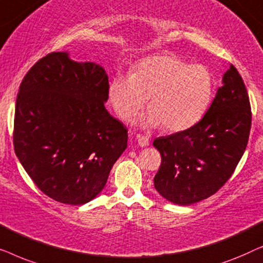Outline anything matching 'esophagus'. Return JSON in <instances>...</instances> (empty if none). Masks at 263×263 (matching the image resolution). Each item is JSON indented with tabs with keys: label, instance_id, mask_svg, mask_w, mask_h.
<instances>
[{
	"label": "esophagus",
	"instance_id": "1",
	"mask_svg": "<svg viewBox=\"0 0 263 263\" xmlns=\"http://www.w3.org/2000/svg\"><path fill=\"white\" fill-rule=\"evenodd\" d=\"M136 140H138V145L140 147H146L148 145V138L143 135H138L136 136Z\"/></svg>",
	"mask_w": 263,
	"mask_h": 263
}]
</instances>
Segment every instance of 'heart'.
Returning <instances> with one entry per match:
<instances>
[{
	"mask_svg": "<svg viewBox=\"0 0 263 263\" xmlns=\"http://www.w3.org/2000/svg\"><path fill=\"white\" fill-rule=\"evenodd\" d=\"M213 89V75L206 66H189L174 55H158L140 60L132 75L115 77L109 98L124 121H132L148 98L143 125L163 124L165 130L182 132L203 117Z\"/></svg>",
	"mask_w": 263,
	"mask_h": 263,
	"instance_id": "heart-1",
	"label": "heart"
}]
</instances>
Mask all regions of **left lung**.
Returning a JSON list of instances; mask_svg holds the SVG:
<instances>
[{
  "label": "left lung",
  "instance_id": "left-lung-1",
  "mask_svg": "<svg viewBox=\"0 0 263 263\" xmlns=\"http://www.w3.org/2000/svg\"><path fill=\"white\" fill-rule=\"evenodd\" d=\"M250 127L249 97L231 64L202 120L186 130L153 141L161 154L154 188L164 199L181 206L213 195L235 171L247 148Z\"/></svg>",
  "mask_w": 263,
  "mask_h": 263
}]
</instances>
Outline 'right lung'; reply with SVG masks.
Here are the masks:
<instances>
[{
    "label": "right lung",
    "instance_id": "add662e5",
    "mask_svg": "<svg viewBox=\"0 0 263 263\" xmlns=\"http://www.w3.org/2000/svg\"><path fill=\"white\" fill-rule=\"evenodd\" d=\"M109 79L95 62L68 51L43 57L21 82L14 117V149L45 195L84 204L104 189L127 148L128 130L104 106Z\"/></svg>",
    "mask_w": 263,
    "mask_h": 263
}]
</instances>
